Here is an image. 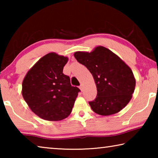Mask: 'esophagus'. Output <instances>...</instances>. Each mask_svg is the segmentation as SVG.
Instances as JSON below:
<instances>
[{
    "label": "esophagus",
    "mask_w": 158,
    "mask_h": 158,
    "mask_svg": "<svg viewBox=\"0 0 158 158\" xmlns=\"http://www.w3.org/2000/svg\"><path fill=\"white\" fill-rule=\"evenodd\" d=\"M79 89H80V90H81L82 92L84 91V85H83V84H81V85H80V86H79Z\"/></svg>",
    "instance_id": "1"
}]
</instances>
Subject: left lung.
<instances>
[{"mask_svg": "<svg viewBox=\"0 0 158 158\" xmlns=\"http://www.w3.org/2000/svg\"><path fill=\"white\" fill-rule=\"evenodd\" d=\"M74 57L92 74L97 86V96L89 102L96 114H116L132 98L135 79L131 69L118 56L106 48L98 47L92 52H77Z\"/></svg>", "mask_w": 158, "mask_h": 158, "instance_id": "obj_1", "label": "left lung"}]
</instances>
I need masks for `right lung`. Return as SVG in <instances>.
<instances>
[{
  "instance_id": "add662e5",
  "label": "right lung",
  "mask_w": 158,
  "mask_h": 158,
  "mask_svg": "<svg viewBox=\"0 0 158 158\" xmlns=\"http://www.w3.org/2000/svg\"><path fill=\"white\" fill-rule=\"evenodd\" d=\"M68 58L49 53L40 58L26 74L22 95L32 111L47 121H60L70 114L81 91L73 86L63 73Z\"/></svg>"
}]
</instances>
